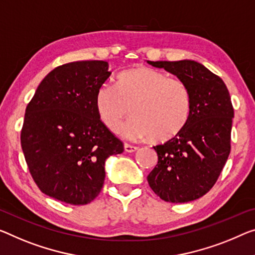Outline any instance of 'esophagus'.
I'll return each instance as SVG.
<instances>
[{"label": "esophagus", "instance_id": "esophagus-1", "mask_svg": "<svg viewBox=\"0 0 255 255\" xmlns=\"http://www.w3.org/2000/svg\"><path fill=\"white\" fill-rule=\"evenodd\" d=\"M138 148L139 147L133 146V144H130V143H124V149H125V151H128V152H133V151L138 150Z\"/></svg>", "mask_w": 255, "mask_h": 255}]
</instances>
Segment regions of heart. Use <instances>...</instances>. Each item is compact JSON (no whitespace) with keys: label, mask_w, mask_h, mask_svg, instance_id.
I'll list each match as a JSON object with an SVG mask.
<instances>
[{"label":"heart","mask_w":255,"mask_h":255,"mask_svg":"<svg viewBox=\"0 0 255 255\" xmlns=\"http://www.w3.org/2000/svg\"><path fill=\"white\" fill-rule=\"evenodd\" d=\"M98 116L108 130L116 131L125 116H133L120 128L124 138L166 141L185 128L191 112V97L180 80L144 66L117 76L116 88L105 83L97 90Z\"/></svg>","instance_id":"1"}]
</instances>
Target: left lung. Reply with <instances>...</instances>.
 Listing matches in <instances>:
<instances>
[{"label":"left lung","mask_w":255,"mask_h":255,"mask_svg":"<svg viewBox=\"0 0 255 255\" xmlns=\"http://www.w3.org/2000/svg\"><path fill=\"white\" fill-rule=\"evenodd\" d=\"M187 85L191 112L177 135L157 144L158 162L148 183L163 201L187 203L214 186L230 154L234 108L225 82L194 60L147 61Z\"/></svg>","instance_id":"left-lung-1"}]
</instances>
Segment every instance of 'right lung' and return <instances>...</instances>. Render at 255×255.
Returning a JSON list of instances; mask_svg holds the SVG:
<instances>
[{
	"mask_svg": "<svg viewBox=\"0 0 255 255\" xmlns=\"http://www.w3.org/2000/svg\"><path fill=\"white\" fill-rule=\"evenodd\" d=\"M111 74L103 60L59 66L43 78L27 105L21 148L43 194L85 205L101 191L106 159L124 150L95 105L97 90Z\"/></svg>",
	"mask_w": 255,
	"mask_h": 255,
	"instance_id": "add662e5",
	"label": "right lung"
}]
</instances>
